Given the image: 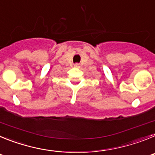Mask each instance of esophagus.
Instances as JSON below:
<instances>
[{
    "label": "esophagus",
    "instance_id": "34e87169",
    "mask_svg": "<svg viewBox=\"0 0 155 155\" xmlns=\"http://www.w3.org/2000/svg\"><path fill=\"white\" fill-rule=\"evenodd\" d=\"M74 67H75V68H79L80 66H79V64H75Z\"/></svg>",
    "mask_w": 155,
    "mask_h": 155
}]
</instances>
